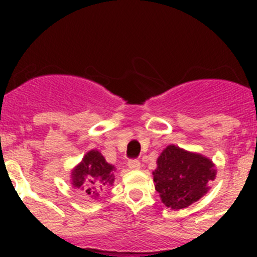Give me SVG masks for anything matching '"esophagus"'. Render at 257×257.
I'll return each instance as SVG.
<instances>
[{"mask_svg": "<svg viewBox=\"0 0 257 257\" xmlns=\"http://www.w3.org/2000/svg\"><path fill=\"white\" fill-rule=\"evenodd\" d=\"M127 166H128V169L131 170H139L140 167H142V163L138 160H130L127 162Z\"/></svg>", "mask_w": 257, "mask_h": 257, "instance_id": "obj_1", "label": "esophagus"}]
</instances>
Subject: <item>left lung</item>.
I'll return each mask as SVG.
<instances>
[{
	"instance_id": "1",
	"label": "left lung",
	"mask_w": 257,
	"mask_h": 257,
	"mask_svg": "<svg viewBox=\"0 0 257 257\" xmlns=\"http://www.w3.org/2000/svg\"><path fill=\"white\" fill-rule=\"evenodd\" d=\"M215 176L212 161L175 145H169L161 153L153 171L161 201L172 210L185 208L202 198L208 190V181Z\"/></svg>"
}]
</instances>
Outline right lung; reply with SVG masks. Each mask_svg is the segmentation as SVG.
I'll return each mask as SVG.
<instances>
[{
    "label": "right lung",
    "mask_w": 257,
    "mask_h": 257,
    "mask_svg": "<svg viewBox=\"0 0 257 257\" xmlns=\"http://www.w3.org/2000/svg\"><path fill=\"white\" fill-rule=\"evenodd\" d=\"M114 166L109 165L99 151H90L82 162L72 170L70 181L73 188L83 190L90 198L96 199L105 188L114 183Z\"/></svg>",
    "instance_id": "add662e5"
}]
</instances>
